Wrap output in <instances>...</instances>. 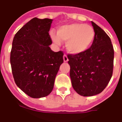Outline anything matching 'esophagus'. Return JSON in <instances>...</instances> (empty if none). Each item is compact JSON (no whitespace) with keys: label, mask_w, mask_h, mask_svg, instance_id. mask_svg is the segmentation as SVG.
<instances>
[{"label":"esophagus","mask_w":122,"mask_h":122,"mask_svg":"<svg viewBox=\"0 0 122 122\" xmlns=\"http://www.w3.org/2000/svg\"><path fill=\"white\" fill-rule=\"evenodd\" d=\"M63 58H64V61L65 62H67L69 60L68 57H67V56L66 55H64V56H63Z\"/></svg>","instance_id":"esophagus-1"}]
</instances>
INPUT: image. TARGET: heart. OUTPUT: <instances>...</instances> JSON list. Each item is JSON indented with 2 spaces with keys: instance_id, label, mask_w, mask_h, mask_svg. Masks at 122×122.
Wrapping results in <instances>:
<instances>
[{
  "instance_id": "b5f03b06",
  "label": "heart",
  "mask_w": 122,
  "mask_h": 122,
  "mask_svg": "<svg viewBox=\"0 0 122 122\" xmlns=\"http://www.w3.org/2000/svg\"><path fill=\"white\" fill-rule=\"evenodd\" d=\"M95 35L92 27L80 23L60 26L57 30V35L51 32V37L54 42L60 45L61 40L66 42L67 51L73 54L87 51L94 41Z\"/></svg>"
}]
</instances>
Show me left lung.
Listing matches in <instances>:
<instances>
[{"label":"left lung","instance_id":"obj_1","mask_svg":"<svg viewBox=\"0 0 122 122\" xmlns=\"http://www.w3.org/2000/svg\"><path fill=\"white\" fill-rule=\"evenodd\" d=\"M91 24L95 33L91 46L83 53L67 55L72 86L84 97L102 92L113 71L114 49L111 38L95 22Z\"/></svg>","mask_w":122,"mask_h":122}]
</instances>
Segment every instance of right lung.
Returning <instances> with one entry per match:
<instances>
[{"mask_svg": "<svg viewBox=\"0 0 122 122\" xmlns=\"http://www.w3.org/2000/svg\"><path fill=\"white\" fill-rule=\"evenodd\" d=\"M53 20L33 18L15 35L10 63L16 86L34 98L49 95L60 65L62 51L54 52L49 34Z\"/></svg>", "mask_w": 122, "mask_h": 122, "instance_id": "1", "label": "right lung"}]
</instances>
